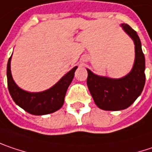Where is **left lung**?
Masks as SVG:
<instances>
[{
  "label": "left lung",
  "instance_id": "obj_1",
  "mask_svg": "<svg viewBox=\"0 0 152 152\" xmlns=\"http://www.w3.org/2000/svg\"><path fill=\"white\" fill-rule=\"evenodd\" d=\"M135 44V62L131 72L121 79L98 76L87 69V86L97 106L104 111H119L137 99L145 83V60L137 32L127 24L121 25Z\"/></svg>",
  "mask_w": 152,
  "mask_h": 152
}]
</instances>
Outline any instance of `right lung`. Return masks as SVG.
Masks as SVG:
<instances>
[{
	"instance_id": "right-lung-1",
	"label": "right lung",
	"mask_w": 152,
	"mask_h": 152,
	"mask_svg": "<svg viewBox=\"0 0 152 152\" xmlns=\"http://www.w3.org/2000/svg\"><path fill=\"white\" fill-rule=\"evenodd\" d=\"M9 58L7 66V87L14 101L28 113L34 115H45L58 111L64 104L66 90L74 77L77 66L67 72L60 81L50 89L41 92H28L18 87L15 83L11 70Z\"/></svg>"
}]
</instances>
